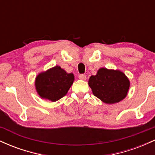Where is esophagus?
Wrapping results in <instances>:
<instances>
[{"label":"esophagus","instance_id":"34e87169","mask_svg":"<svg viewBox=\"0 0 155 155\" xmlns=\"http://www.w3.org/2000/svg\"><path fill=\"white\" fill-rule=\"evenodd\" d=\"M79 79L86 80L87 76H86V75H84V74H80V75L79 76Z\"/></svg>","mask_w":155,"mask_h":155}]
</instances>
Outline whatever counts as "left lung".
<instances>
[{"label": "left lung", "instance_id": "1", "mask_svg": "<svg viewBox=\"0 0 155 155\" xmlns=\"http://www.w3.org/2000/svg\"><path fill=\"white\" fill-rule=\"evenodd\" d=\"M93 95L105 104H114L126 97L130 87V81L123 72L101 68L95 76H91L88 81Z\"/></svg>", "mask_w": 155, "mask_h": 155}]
</instances>
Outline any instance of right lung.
Returning <instances> with one entry per match:
<instances>
[{"label": "right lung", "instance_id": "right-lung-1", "mask_svg": "<svg viewBox=\"0 0 155 155\" xmlns=\"http://www.w3.org/2000/svg\"><path fill=\"white\" fill-rule=\"evenodd\" d=\"M74 81V74L56 65L40 73L35 78V85L41 97L54 102L66 95Z\"/></svg>", "mask_w": 155, "mask_h": 155}]
</instances>
